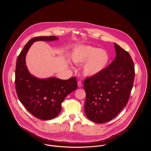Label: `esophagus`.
I'll return each mask as SVG.
<instances>
[{
  "mask_svg": "<svg viewBox=\"0 0 151 151\" xmlns=\"http://www.w3.org/2000/svg\"><path fill=\"white\" fill-rule=\"evenodd\" d=\"M77 84H78V87H80V88L83 86V84H82L81 81H78V83H77Z\"/></svg>",
  "mask_w": 151,
  "mask_h": 151,
  "instance_id": "esophagus-1",
  "label": "esophagus"
}]
</instances>
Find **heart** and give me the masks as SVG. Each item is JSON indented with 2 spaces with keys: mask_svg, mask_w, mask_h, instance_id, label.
Instances as JSON below:
<instances>
[{
  "mask_svg": "<svg viewBox=\"0 0 151 151\" xmlns=\"http://www.w3.org/2000/svg\"><path fill=\"white\" fill-rule=\"evenodd\" d=\"M71 58L76 64L86 62L83 73L86 77L99 74L106 68L110 59L109 53L105 50L88 45H81L74 48Z\"/></svg>",
  "mask_w": 151,
  "mask_h": 151,
  "instance_id": "obj_1",
  "label": "heart"
}]
</instances>
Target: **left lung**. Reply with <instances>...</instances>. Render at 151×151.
I'll return each mask as SVG.
<instances>
[{"label":"left lung","mask_w":151,"mask_h":151,"mask_svg":"<svg viewBox=\"0 0 151 151\" xmlns=\"http://www.w3.org/2000/svg\"><path fill=\"white\" fill-rule=\"evenodd\" d=\"M116 56L99 74L86 78L84 111L92 122L104 123L114 119L124 108L132 88L135 69L129 53L114 43Z\"/></svg>","instance_id":"8db88e82"}]
</instances>
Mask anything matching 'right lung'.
<instances>
[{
  "instance_id": "right-lung-1",
  "label": "right lung",
  "mask_w": 151,
  "mask_h": 151,
  "mask_svg": "<svg viewBox=\"0 0 151 151\" xmlns=\"http://www.w3.org/2000/svg\"><path fill=\"white\" fill-rule=\"evenodd\" d=\"M55 36L38 37L30 40L24 46L16 62L15 85L17 96L25 109L41 120H50L61 111L65 98L77 88L76 77L63 80L55 77L38 78L31 75L25 63L29 47L36 41H52Z\"/></svg>"
}]
</instances>
